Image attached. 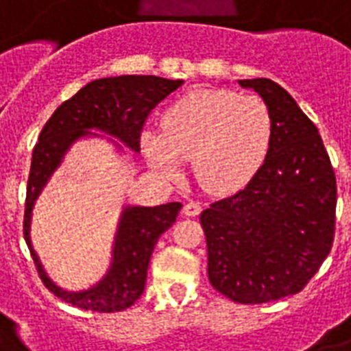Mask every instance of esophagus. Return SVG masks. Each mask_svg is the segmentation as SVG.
<instances>
[{"instance_id":"esophagus-1","label":"esophagus","mask_w":351,"mask_h":351,"mask_svg":"<svg viewBox=\"0 0 351 351\" xmlns=\"http://www.w3.org/2000/svg\"><path fill=\"white\" fill-rule=\"evenodd\" d=\"M182 213H184V216H198L202 213V205L198 202H189V204L184 205Z\"/></svg>"}]
</instances>
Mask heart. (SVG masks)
Wrapping results in <instances>:
<instances>
[{"instance_id":"1","label":"heart","mask_w":351,"mask_h":351,"mask_svg":"<svg viewBox=\"0 0 351 351\" xmlns=\"http://www.w3.org/2000/svg\"><path fill=\"white\" fill-rule=\"evenodd\" d=\"M274 135L269 104L230 90H195L173 102L162 130L144 128L141 146L153 169L175 178L182 158L210 193H229L256 175Z\"/></svg>"}]
</instances>
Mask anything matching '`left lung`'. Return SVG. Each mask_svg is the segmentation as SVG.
Listing matches in <instances>:
<instances>
[{
  "instance_id": "8db88e82",
  "label": "left lung",
  "mask_w": 351,
  "mask_h": 351,
  "mask_svg": "<svg viewBox=\"0 0 351 351\" xmlns=\"http://www.w3.org/2000/svg\"><path fill=\"white\" fill-rule=\"evenodd\" d=\"M272 111L269 155L236 195L200 215L210 285L234 303L298 294L330 254L337 184L317 128L270 79L238 81Z\"/></svg>"
}]
</instances>
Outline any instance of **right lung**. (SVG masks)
<instances>
[{"instance_id": "right-lung-1", "label": "right lung", "mask_w": 351, "mask_h": 351, "mask_svg": "<svg viewBox=\"0 0 351 351\" xmlns=\"http://www.w3.org/2000/svg\"><path fill=\"white\" fill-rule=\"evenodd\" d=\"M182 84L184 81L180 79L171 81L156 75L95 79L82 86L72 99L62 102L43 128L32 153L23 234L45 287L64 303L92 312H121L130 308L144 292L147 267L156 241L175 223L182 204L169 202L156 207L124 205L117 223L106 274L90 289L73 292L61 289L48 278L41 259L34 250L30 223L37 198L62 164L68 151L81 138H106L119 153L122 146L138 153L141 131L151 110Z\"/></svg>"}]
</instances>
